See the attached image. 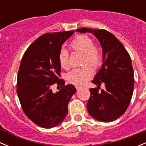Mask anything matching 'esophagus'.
Here are the masks:
<instances>
[{
  "instance_id": "esophagus-1",
  "label": "esophagus",
  "mask_w": 146,
  "mask_h": 146,
  "mask_svg": "<svg viewBox=\"0 0 146 146\" xmlns=\"http://www.w3.org/2000/svg\"><path fill=\"white\" fill-rule=\"evenodd\" d=\"M76 90H77V91H78V90H80L82 88L80 86H78V85H76Z\"/></svg>"
}]
</instances>
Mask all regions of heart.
<instances>
[{
  "mask_svg": "<svg viewBox=\"0 0 146 146\" xmlns=\"http://www.w3.org/2000/svg\"><path fill=\"white\" fill-rule=\"evenodd\" d=\"M70 48L73 51L83 54L82 64L90 65L92 67H97L100 65L102 59V53L99 48L94 46V42L87 35H78L70 44ZM69 53L66 48H61L58 51V59L60 66L64 69L70 68ZM88 65L80 68H74L68 73L66 79L68 82L76 85L85 84L93 76V71Z\"/></svg>",
  "mask_w": 146,
  "mask_h": 146,
  "instance_id": "b5f03b06",
  "label": "heart"
}]
</instances>
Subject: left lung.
<instances>
[{"instance_id": "obj_1", "label": "left lung", "mask_w": 146, "mask_h": 146, "mask_svg": "<svg viewBox=\"0 0 146 146\" xmlns=\"http://www.w3.org/2000/svg\"><path fill=\"white\" fill-rule=\"evenodd\" d=\"M76 31L92 33L102 48L103 64L92 80L98 88L89 90L87 110L97 120L113 121L124 114L133 95L134 73L130 56L121 42L105 29L82 27ZM102 84L106 90L99 91Z\"/></svg>"}]
</instances>
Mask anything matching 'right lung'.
Wrapping results in <instances>:
<instances>
[{
    "instance_id": "1",
    "label": "right lung",
    "mask_w": 146,
    "mask_h": 146,
    "mask_svg": "<svg viewBox=\"0 0 146 146\" xmlns=\"http://www.w3.org/2000/svg\"><path fill=\"white\" fill-rule=\"evenodd\" d=\"M74 31L46 33L27 48L22 58L17 80V94L25 115L40 127L59 125L68 114V104L76 89L65 85L61 77L58 54ZM61 89L54 94L52 85Z\"/></svg>"
}]
</instances>
